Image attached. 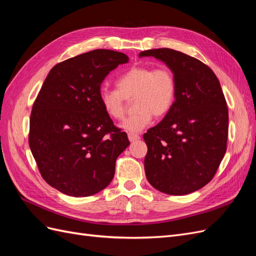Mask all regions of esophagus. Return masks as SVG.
Wrapping results in <instances>:
<instances>
[{"mask_svg": "<svg viewBox=\"0 0 256 256\" xmlns=\"http://www.w3.org/2000/svg\"><path fill=\"white\" fill-rule=\"evenodd\" d=\"M128 138L130 142H134V141L140 140V136L136 134H128Z\"/></svg>", "mask_w": 256, "mask_h": 256, "instance_id": "obj_1", "label": "esophagus"}]
</instances>
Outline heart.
<instances>
[{"label":"heart","mask_w":256,"mask_h":256,"mask_svg":"<svg viewBox=\"0 0 256 256\" xmlns=\"http://www.w3.org/2000/svg\"><path fill=\"white\" fill-rule=\"evenodd\" d=\"M118 90L102 88L99 102L110 118L120 120L125 114V102L134 99L136 114L120 124V128L130 134L140 132L154 116H162L171 109L176 97V81L166 68L154 69L134 66L122 74L116 82Z\"/></svg>","instance_id":"b5f03b06"}]
</instances>
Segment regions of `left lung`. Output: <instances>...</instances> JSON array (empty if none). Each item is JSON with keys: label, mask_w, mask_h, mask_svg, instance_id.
I'll use <instances>...</instances> for the list:
<instances>
[{"label": "left lung", "mask_w": 256, "mask_h": 256, "mask_svg": "<svg viewBox=\"0 0 256 256\" xmlns=\"http://www.w3.org/2000/svg\"><path fill=\"white\" fill-rule=\"evenodd\" d=\"M138 56L164 62L176 81L172 108L143 136L146 178L166 194H189L212 180L226 152L228 110L220 82L207 65L180 51L152 49Z\"/></svg>", "instance_id": "8db88e82"}]
</instances>
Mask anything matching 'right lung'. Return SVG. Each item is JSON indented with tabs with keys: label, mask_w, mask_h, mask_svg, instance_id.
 <instances>
[{
	"label": "right lung",
	"mask_w": 256,
	"mask_h": 256,
	"mask_svg": "<svg viewBox=\"0 0 256 256\" xmlns=\"http://www.w3.org/2000/svg\"><path fill=\"white\" fill-rule=\"evenodd\" d=\"M122 52L97 49L54 66L33 104L28 144L46 182L64 194H96L111 182L129 145L99 102L100 85Z\"/></svg>",
	"instance_id": "1"
}]
</instances>
